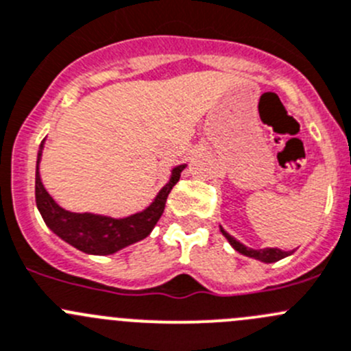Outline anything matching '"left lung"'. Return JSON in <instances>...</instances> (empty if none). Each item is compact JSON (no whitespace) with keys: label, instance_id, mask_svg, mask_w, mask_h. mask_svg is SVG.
I'll return each instance as SVG.
<instances>
[{"label":"left lung","instance_id":"left-lung-1","mask_svg":"<svg viewBox=\"0 0 351 351\" xmlns=\"http://www.w3.org/2000/svg\"><path fill=\"white\" fill-rule=\"evenodd\" d=\"M221 233L228 238V241L231 243V247H233L237 252L247 255V257H254V258H257V261L267 262V264H269V262L281 261V258H285L287 255L291 254V252H283L281 248H258V250H254V248L245 247L243 243H240L238 240H234V238L231 237V234H228L223 228H221Z\"/></svg>","mask_w":351,"mask_h":351}]
</instances>
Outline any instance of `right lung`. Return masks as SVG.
<instances>
[{
    "label": "right lung",
    "mask_w": 351,
    "mask_h": 351,
    "mask_svg": "<svg viewBox=\"0 0 351 351\" xmlns=\"http://www.w3.org/2000/svg\"><path fill=\"white\" fill-rule=\"evenodd\" d=\"M40 154H43V144H40L39 154H37L36 204L44 223L66 243L73 245L75 248L85 252V254L94 255L114 254L135 241L144 240L161 217L169 192L180 180L183 169L186 168V165H180L173 169L169 182L162 186V190L147 209L134 214V216L123 217V219H113V217L89 213H70L58 206L40 182Z\"/></svg>",
    "instance_id": "add662e5"
}]
</instances>
